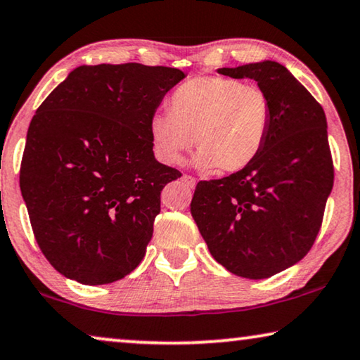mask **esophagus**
Segmentation results:
<instances>
[{
  "label": "esophagus",
  "mask_w": 360,
  "mask_h": 360,
  "mask_svg": "<svg viewBox=\"0 0 360 360\" xmlns=\"http://www.w3.org/2000/svg\"><path fill=\"white\" fill-rule=\"evenodd\" d=\"M181 180H184L188 186H191V188H193V186L196 185V180L191 175H184V176H181Z\"/></svg>",
  "instance_id": "34e87169"
}]
</instances>
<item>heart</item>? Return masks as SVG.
Instances as JSON below:
<instances>
[{
    "label": "heart",
    "mask_w": 360,
    "mask_h": 360,
    "mask_svg": "<svg viewBox=\"0 0 360 360\" xmlns=\"http://www.w3.org/2000/svg\"><path fill=\"white\" fill-rule=\"evenodd\" d=\"M272 106L262 88L228 77H196L176 88L170 111L155 112L149 136L157 157L180 164L196 144L198 169L239 172L257 159L267 142Z\"/></svg>",
    "instance_id": "obj_1"
}]
</instances>
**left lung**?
I'll list each match as a JSON object with an SVG mask.
<instances>
[{
  "mask_svg": "<svg viewBox=\"0 0 360 360\" xmlns=\"http://www.w3.org/2000/svg\"><path fill=\"white\" fill-rule=\"evenodd\" d=\"M218 73L257 82L272 124L252 164L196 185L190 211L216 262L239 277L269 278L300 262L321 228L334 181L326 115L278 62Z\"/></svg>",
  "mask_w": 360,
  "mask_h": 360,
  "instance_id": "1",
  "label": "left lung"
}]
</instances>
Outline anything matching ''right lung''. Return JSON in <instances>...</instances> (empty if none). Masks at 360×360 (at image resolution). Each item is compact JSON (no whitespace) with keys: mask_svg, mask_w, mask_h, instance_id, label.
<instances>
[{"mask_svg":"<svg viewBox=\"0 0 360 360\" xmlns=\"http://www.w3.org/2000/svg\"><path fill=\"white\" fill-rule=\"evenodd\" d=\"M179 68L80 65L37 108L19 185L42 254L63 277L105 285L146 255L160 191L181 174L152 150L150 117Z\"/></svg>","mask_w":360,"mask_h":360,"instance_id":"add662e5","label":"right lung"}]
</instances>
